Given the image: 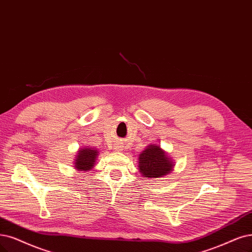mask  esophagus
<instances>
[{"label": "esophagus", "instance_id": "1", "mask_svg": "<svg viewBox=\"0 0 252 252\" xmlns=\"http://www.w3.org/2000/svg\"><path fill=\"white\" fill-rule=\"evenodd\" d=\"M114 150H116V151L120 150V146H115V148H114Z\"/></svg>", "mask_w": 252, "mask_h": 252}]
</instances>
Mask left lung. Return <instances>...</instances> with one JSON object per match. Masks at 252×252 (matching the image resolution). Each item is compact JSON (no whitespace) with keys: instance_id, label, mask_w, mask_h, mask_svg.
Here are the masks:
<instances>
[{"instance_id":"obj_1","label":"left lung","mask_w":252,"mask_h":252,"mask_svg":"<svg viewBox=\"0 0 252 252\" xmlns=\"http://www.w3.org/2000/svg\"><path fill=\"white\" fill-rule=\"evenodd\" d=\"M139 172L143 178L158 179L170 173L175 163L159 144H150L139 155Z\"/></svg>"}]
</instances>
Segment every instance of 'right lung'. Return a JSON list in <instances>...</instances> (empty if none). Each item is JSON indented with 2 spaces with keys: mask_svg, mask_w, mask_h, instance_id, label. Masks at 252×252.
Instances as JSON below:
<instances>
[{
  "mask_svg": "<svg viewBox=\"0 0 252 252\" xmlns=\"http://www.w3.org/2000/svg\"><path fill=\"white\" fill-rule=\"evenodd\" d=\"M98 156V151L95 147L85 146L78 151L76 159L73 161L74 169L78 171H89L95 165L96 158Z\"/></svg>",
  "mask_w": 252,
  "mask_h": 252,
  "instance_id": "add662e5",
  "label": "right lung"
}]
</instances>
